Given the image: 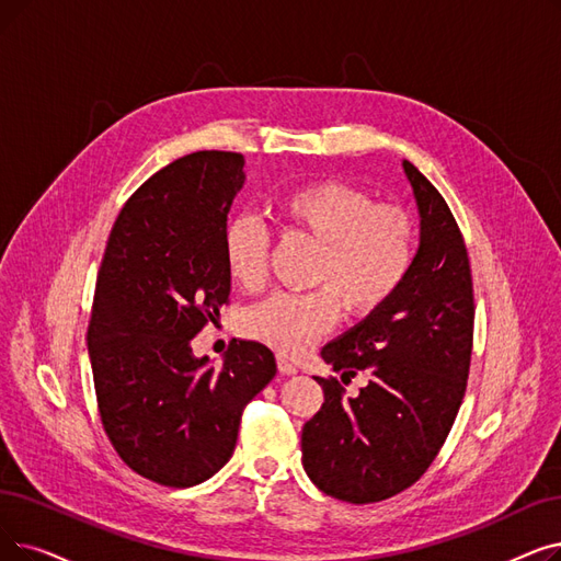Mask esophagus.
Masks as SVG:
<instances>
[{"label":"esophagus","instance_id":"1","mask_svg":"<svg viewBox=\"0 0 561 561\" xmlns=\"http://www.w3.org/2000/svg\"><path fill=\"white\" fill-rule=\"evenodd\" d=\"M277 369H279V374H284V376H294V374H298V367L294 362H288L284 355H277Z\"/></svg>","mask_w":561,"mask_h":561}]
</instances>
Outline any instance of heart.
I'll use <instances>...</instances> for the list:
<instances>
[{"instance_id":"obj_1","label":"heart","mask_w":561,"mask_h":561,"mask_svg":"<svg viewBox=\"0 0 561 561\" xmlns=\"http://www.w3.org/2000/svg\"><path fill=\"white\" fill-rule=\"evenodd\" d=\"M286 231L319 245L309 294H273L242 316V330L279 353L296 355L332 330L344 307L364 319L392 298L415 259L417 229L401 206L376 204L369 192L339 181H316L275 199ZM271 238L250 215H238L225 229L229 277L254 288L265 275Z\"/></svg>"}]
</instances>
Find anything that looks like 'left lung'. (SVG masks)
I'll return each mask as SVG.
<instances>
[{"label": "left lung", "mask_w": 561, "mask_h": 561, "mask_svg": "<svg viewBox=\"0 0 561 561\" xmlns=\"http://www.w3.org/2000/svg\"><path fill=\"white\" fill-rule=\"evenodd\" d=\"M420 210L408 277L378 311L323 346L341 380L367 371L357 397L316 378L323 405L302 426V466L319 489L351 504L415 483L445 445L466 397L474 298L466 242L443 194L403 160Z\"/></svg>", "instance_id": "1"}]
</instances>
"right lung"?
<instances>
[{
  "mask_svg": "<svg viewBox=\"0 0 561 561\" xmlns=\"http://www.w3.org/2000/svg\"><path fill=\"white\" fill-rule=\"evenodd\" d=\"M242 167L240 153L197 151L160 169L121 208L95 282L87 346L105 433L130 470L172 489L225 468L242 410L277 374L259 341L233 339L217 369L190 346L229 302Z\"/></svg>",
  "mask_w": 561,
  "mask_h": 561,
  "instance_id": "add662e5",
  "label": "right lung"
}]
</instances>
